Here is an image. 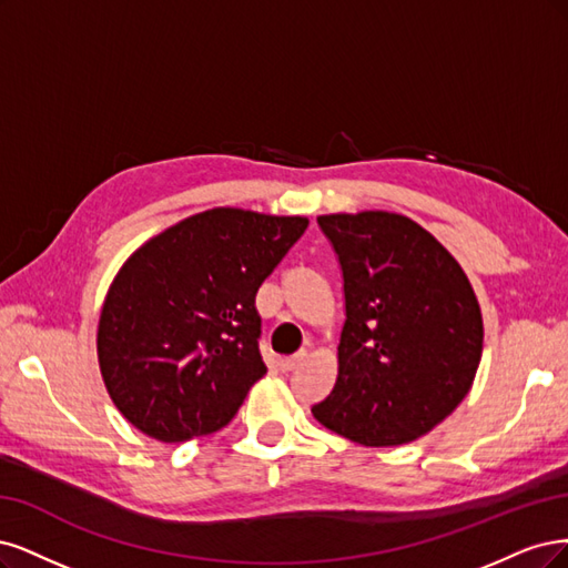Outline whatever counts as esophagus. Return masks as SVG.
<instances>
[{"instance_id":"1","label":"esophagus","mask_w":568,"mask_h":568,"mask_svg":"<svg viewBox=\"0 0 568 568\" xmlns=\"http://www.w3.org/2000/svg\"><path fill=\"white\" fill-rule=\"evenodd\" d=\"M304 358H306V352H297V354H292L287 358H281V371H285V373L297 371L300 365L304 363Z\"/></svg>"}]
</instances>
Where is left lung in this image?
I'll return each mask as SVG.
<instances>
[{
	"instance_id": "left-lung-1",
	"label": "left lung",
	"mask_w": 568,
	"mask_h": 568,
	"mask_svg": "<svg viewBox=\"0 0 568 568\" xmlns=\"http://www.w3.org/2000/svg\"><path fill=\"white\" fill-rule=\"evenodd\" d=\"M344 278L346 321L331 396L311 408L361 446H400L432 432L471 389L484 321L453 254L394 212L323 214Z\"/></svg>"
}]
</instances>
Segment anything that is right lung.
Instances as JSON below:
<instances>
[{"instance_id":"add662e5","label":"right lung","mask_w":568,"mask_h":568,"mask_svg":"<svg viewBox=\"0 0 568 568\" xmlns=\"http://www.w3.org/2000/svg\"><path fill=\"white\" fill-rule=\"evenodd\" d=\"M306 226V216L214 207L153 235L122 264L97 352L126 423L164 444L231 423L266 373L254 295Z\"/></svg>"}]
</instances>
